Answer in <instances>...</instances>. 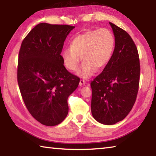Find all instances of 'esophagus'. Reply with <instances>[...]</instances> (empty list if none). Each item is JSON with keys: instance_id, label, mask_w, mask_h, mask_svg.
<instances>
[{"instance_id": "obj_1", "label": "esophagus", "mask_w": 156, "mask_h": 156, "mask_svg": "<svg viewBox=\"0 0 156 156\" xmlns=\"http://www.w3.org/2000/svg\"><path fill=\"white\" fill-rule=\"evenodd\" d=\"M85 84V80H80V83H79V85L80 86H83Z\"/></svg>"}]
</instances>
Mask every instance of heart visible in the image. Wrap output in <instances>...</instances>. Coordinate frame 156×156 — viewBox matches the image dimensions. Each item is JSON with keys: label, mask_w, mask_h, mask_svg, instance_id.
Instances as JSON below:
<instances>
[{"label": "heart", "mask_w": 156, "mask_h": 156, "mask_svg": "<svg viewBox=\"0 0 156 156\" xmlns=\"http://www.w3.org/2000/svg\"><path fill=\"white\" fill-rule=\"evenodd\" d=\"M115 46V36L109 29L88 31L76 36L71 41L69 47L62 50V62L68 70L74 72L81 57L83 62L77 74L81 78H89L96 72L97 69L106 67L113 56Z\"/></svg>", "instance_id": "heart-1"}]
</instances>
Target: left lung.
Returning <instances> with one entry per match:
<instances>
[{"instance_id":"obj_1","label":"left lung","mask_w":156,"mask_h":156,"mask_svg":"<svg viewBox=\"0 0 156 156\" xmlns=\"http://www.w3.org/2000/svg\"><path fill=\"white\" fill-rule=\"evenodd\" d=\"M115 38L110 61L91 83V113L103 125L122 120L130 112L138 95L140 65L138 49L126 31L109 23Z\"/></svg>"}]
</instances>
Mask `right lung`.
Segmentation results:
<instances>
[{
	"label": "right lung",
	"instance_id": "right-lung-1",
	"mask_svg": "<svg viewBox=\"0 0 156 156\" xmlns=\"http://www.w3.org/2000/svg\"><path fill=\"white\" fill-rule=\"evenodd\" d=\"M74 27L39 23L21 44L17 69L20 91L29 112L44 125L55 126L65 120L68 97L80 82L66 69L60 55Z\"/></svg>",
	"mask_w": 156,
	"mask_h": 156
}]
</instances>
